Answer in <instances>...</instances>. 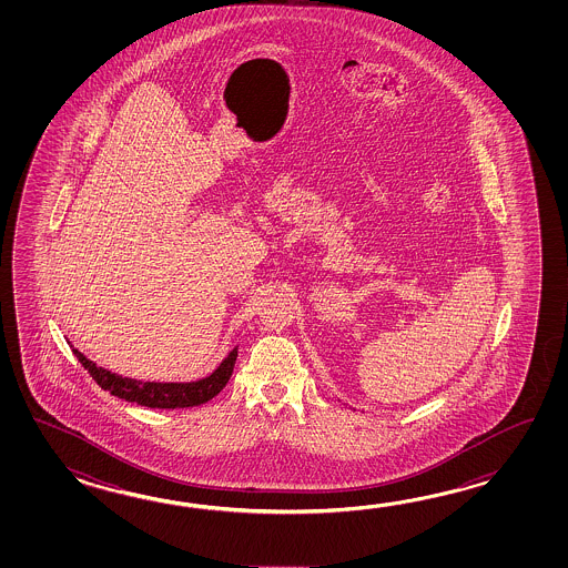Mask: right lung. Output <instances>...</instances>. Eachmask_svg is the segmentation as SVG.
Here are the masks:
<instances>
[{
    "mask_svg": "<svg viewBox=\"0 0 568 568\" xmlns=\"http://www.w3.org/2000/svg\"><path fill=\"white\" fill-rule=\"evenodd\" d=\"M73 353L101 389H108L111 396H118L125 402H135L140 406L160 408V410L191 408L215 398L219 392L227 386L233 374V365L237 359V349H233L209 377H203L199 382H189V384H158V382H140L132 377L111 374L109 369L97 367V363L87 359L81 351L73 349Z\"/></svg>",
    "mask_w": 568,
    "mask_h": 568,
    "instance_id": "add662e5",
    "label": "right lung"
}]
</instances>
